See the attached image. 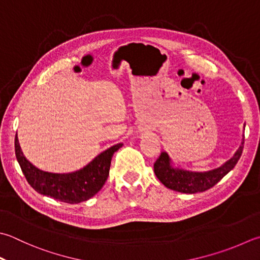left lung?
I'll return each instance as SVG.
<instances>
[{
    "mask_svg": "<svg viewBox=\"0 0 260 260\" xmlns=\"http://www.w3.org/2000/svg\"><path fill=\"white\" fill-rule=\"evenodd\" d=\"M243 143H245V136L231 159L225 161L218 168L207 171H192L180 167H175L170 155L166 151H162L159 159L154 164V174L157 179L169 189L185 192V194L205 191L216 185L223 177L235 168L242 154Z\"/></svg>",
    "mask_w": 260,
    "mask_h": 260,
    "instance_id": "8db88e82",
    "label": "left lung"
}]
</instances>
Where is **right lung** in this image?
<instances>
[{
	"instance_id": "obj_1",
	"label": "right lung",
	"mask_w": 260,
	"mask_h": 260,
	"mask_svg": "<svg viewBox=\"0 0 260 260\" xmlns=\"http://www.w3.org/2000/svg\"><path fill=\"white\" fill-rule=\"evenodd\" d=\"M121 146L123 143L110 146L79 170L56 174L34 166L23 155L18 136L14 140L15 156L29 185L39 194L69 204L88 201L103 188L109 176L111 157Z\"/></svg>"
}]
</instances>
